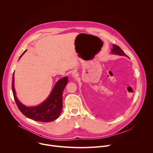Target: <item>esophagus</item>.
Masks as SVG:
<instances>
[{
	"label": "esophagus",
	"mask_w": 153,
	"mask_h": 153,
	"mask_svg": "<svg viewBox=\"0 0 153 153\" xmlns=\"http://www.w3.org/2000/svg\"><path fill=\"white\" fill-rule=\"evenodd\" d=\"M72 75H73V76H76V75H77V72H76V71H73V73H72Z\"/></svg>",
	"instance_id": "esophagus-1"
}]
</instances>
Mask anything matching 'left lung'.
Here are the masks:
<instances>
[{
    "label": "left lung",
    "mask_w": 153,
    "mask_h": 153,
    "mask_svg": "<svg viewBox=\"0 0 153 153\" xmlns=\"http://www.w3.org/2000/svg\"><path fill=\"white\" fill-rule=\"evenodd\" d=\"M113 48L111 51L113 53L119 54L120 56H127L128 57V56L122 51V50L119 46L116 45H113Z\"/></svg>",
    "instance_id": "left-lung-1"
}]
</instances>
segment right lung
I'll list each match as a JSON object with an SVG mask.
<instances>
[{"mask_svg": "<svg viewBox=\"0 0 153 153\" xmlns=\"http://www.w3.org/2000/svg\"><path fill=\"white\" fill-rule=\"evenodd\" d=\"M26 50L21 54L22 57ZM14 73L12 79V91L16 103L20 111L27 117L36 121L50 122L56 120L60 115L62 109V94L65 86L67 84V77L60 79L47 99L37 106L27 107L22 104L16 96L14 87Z\"/></svg>", "mask_w": 153, "mask_h": 153, "instance_id": "obj_1", "label": "right lung"}]
</instances>
